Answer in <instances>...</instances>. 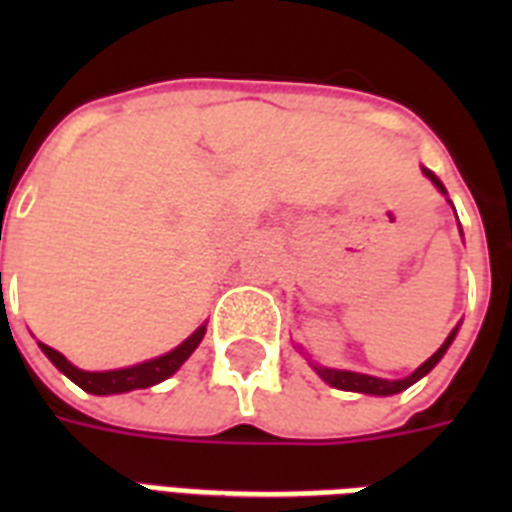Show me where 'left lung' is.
Masks as SVG:
<instances>
[{"mask_svg":"<svg viewBox=\"0 0 512 512\" xmlns=\"http://www.w3.org/2000/svg\"><path fill=\"white\" fill-rule=\"evenodd\" d=\"M422 175L428 177L430 183L436 185L438 193H444L446 201H449V193H446L444 183L438 180L433 172L428 170V167H422ZM452 204V201H449ZM454 207V204H452ZM457 215V212H454ZM460 236H462V228H460ZM457 332H460V324L449 332V337L444 340V345L433 353V356L425 361V364H420L417 369H414L409 377H401V380H385V377H374V374H364V372H350V369H332V366H321V364H313L311 358H308V364L313 366V372L319 374L321 380L327 382V385H332V388L337 390H350V393H364V396H396V393H401V390H406L409 385H414L417 380H422L425 374L433 369V366L444 358V353L449 350V345L454 342V337H457Z\"/></svg>","mask_w":512,"mask_h":512,"instance_id":"8db88e82","label":"left lung"}]
</instances>
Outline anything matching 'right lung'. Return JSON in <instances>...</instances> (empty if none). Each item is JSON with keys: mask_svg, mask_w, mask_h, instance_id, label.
Returning <instances> with one entry per match:
<instances>
[{"mask_svg": "<svg viewBox=\"0 0 512 512\" xmlns=\"http://www.w3.org/2000/svg\"><path fill=\"white\" fill-rule=\"evenodd\" d=\"M204 335H207V324H201L191 337H185L177 348H172L164 356L148 358L143 364L124 366V369H108V372H84V369L71 364L63 353H58L50 345L39 342V348H42V353L50 358L52 364L58 366L60 372L66 374L68 380L76 382L82 390H87L92 396H114V393H130V390L138 388H151V385H159L167 377H172L188 361L193 350L199 348V342L204 340Z\"/></svg>", "mask_w": 512, "mask_h": 512, "instance_id": "1", "label": "right lung"}]
</instances>
